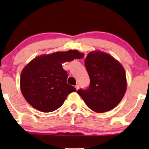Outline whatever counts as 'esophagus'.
<instances>
[{
	"instance_id": "1",
	"label": "esophagus",
	"mask_w": 149,
	"mask_h": 149,
	"mask_svg": "<svg viewBox=\"0 0 149 149\" xmlns=\"http://www.w3.org/2000/svg\"><path fill=\"white\" fill-rule=\"evenodd\" d=\"M79 85H78V84H77L76 85V86H75V88H76V90H78V89H79Z\"/></svg>"
}]
</instances>
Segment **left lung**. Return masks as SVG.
<instances>
[{"label":"left lung","mask_w":149,"mask_h":149,"mask_svg":"<svg viewBox=\"0 0 149 149\" xmlns=\"http://www.w3.org/2000/svg\"><path fill=\"white\" fill-rule=\"evenodd\" d=\"M90 77L88 88L79 89L78 94L90 109L104 113L115 108L127 88L123 67L111 56L101 52H90L85 60Z\"/></svg>","instance_id":"8db88e82"}]
</instances>
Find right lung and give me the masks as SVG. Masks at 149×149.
<instances>
[{
	"instance_id": "1",
	"label": "right lung",
	"mask_w": 149,
	"mask_h": 149,
	"mask_svg": "<svg viewBox=\"0 0 149 149\" xmlns=\"http://www.w3.org/2000/svg\"><path fill=\"white\" fill-rule=\"evenodd\" d=\"M83 56V53L71 49L33 59L23 69L20 78L22 93L27 102L42 112L59 109L68 95L76 91L66 82L68 74L62 64Z\"/></svg>"
}]
</instances>
